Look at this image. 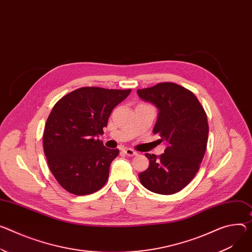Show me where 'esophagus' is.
Here are the masks:
<instances>
[{
    "label": "esophagus",
    "instance_id": "34e87169",
    "mask_svg": "<svg viewBox=\"0 0 252 252\" xmlns=\"http://www.w3.org/2000/svg\"><path fill=\"white\" fill-rule=\"evenodd\" d=\"M124 153H125L126 156H128V157H133V156L138 155V153H136V152L133 151V150H131V149H125V150H124Z\"/></svg>",
    "mask_w": 252,
    "mask_h": 252
}]
</instances>
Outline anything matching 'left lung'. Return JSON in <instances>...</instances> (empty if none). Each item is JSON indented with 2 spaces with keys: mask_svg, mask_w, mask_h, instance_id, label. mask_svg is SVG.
<instances>
[{
  "mask_svg": "<svg viewBox=\"0 0 252 252\" xmlns=\"http://www.w3.org/2000/svg\"><path fill=\"white\" fill-rule=\"evenodd\" d=\"M138 95L158 109L154 133L167 148L161 156L146 154L149 168L139 174L151 192L171 195L185 188L199 171L207 148L206 112L192 91L173 82L138 89Z\"/></svg>",
  "mask_w": 252,
  "mask_h": 252,
  "instance_id": "left-lung-1",
  "label": "left lung"
}]
</instances>
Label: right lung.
<instances>
[{
    "label": "right lung",
    "mask_w": 252,
    "mask_h": 252,
    "mask_svg": "<svg viewBox=\"0 0 252 252\" xmlns=\"http://www.w3.org/2000/svg\"><path fill=\"white\" fill-rule=\"evenodd\" d=\"M130 91L81 87L53 106L45 125L43 148L51 173L67 192L88 195L104 186L120 151L105 148L97 136L103 133L112 109Z\"/></svg>",
    "instance_id": "add662e5"
}]
</instances>
